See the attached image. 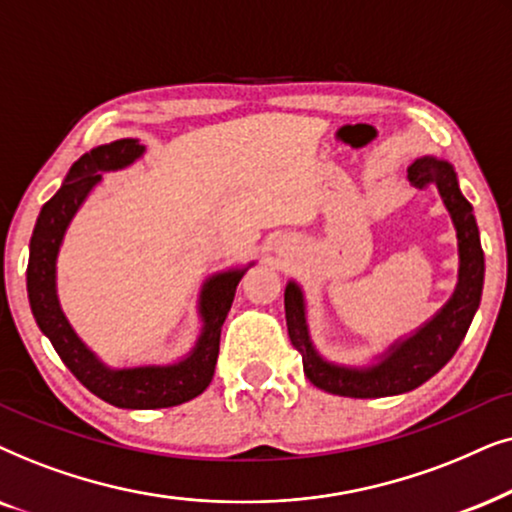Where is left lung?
Returning <instances> with one entry per match:
<instances>
[{
  "label": "left lung",
  "mask_w": 512,
  "mask_h": 512,
  "mask_svg": "<svg viewBox=\"0 0 512 512\" xmlns=\"http://www.w3.org/2000/svg\"><path fill=\"white\" fill-rule=\"evenodd\" d=\"M414 187H435L456 231L459 245V278L452 297L410 335L395 339L374 363L356 367L327 360L313 344L306 320L304 290L297 281L285 285V320L290 342L299 351L304 374L313 386L344 398H386L424 384L445 367L466 337L480 306L485 283V252L473 206L459 189L454 166L438 156H421L407 168Z\"/></svg>",
  "instance_id": "left-lung-1"
}]
</instances>
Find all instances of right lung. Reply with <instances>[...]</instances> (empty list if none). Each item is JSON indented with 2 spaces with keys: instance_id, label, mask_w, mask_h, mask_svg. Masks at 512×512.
Listing matches in <instances>:
<instances>
[{
  "instance_id": "add662e5",
  "label": "right lung",
  "mask_w": 512,
  "mask_h": 512,
  "mask_svg": "<svg viewBox=\"0 0 512 512\" xmlns=\"http://www.w3.org/2000/svg\"><path fill=\"white\" fill-rule=\"evenodd\" d=\"M145 154V145L135 138H121L109 145L93 147L72 163L63 185L49 201L34 224L27 262V297L39 330L49 337L60 360L93 395L121 410H159L187 403L206 391L213 381L220 332L234 302L245 267L217 271L208 276L199 292L201 335L187 356L166 365L112 367L77 335L58 299V255L67 229L84 206L88 194L102 182V175L133 166Z\"/></svg>"
}]
</instances>
